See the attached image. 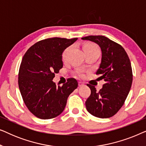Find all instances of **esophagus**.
Listing matches in <instances>:
<instances>
[{
	"instance_id": "esophagus-1",
	"label": "esophagus",
	"mask_w": 146,
	"mask_h": 146,
	"mask_svg": "<svg viewBox=\"0 0 146 146\" xmlns=\"http://www.w3.org/2000/svg\"><path fill=\"white\" fill-rule=\"evenodd\" d=\"M78 86H79L80 87L83 86H84V83H83V82H78Z\"/></svg>"
}]
</instances>
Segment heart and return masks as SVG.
Instances as JSON below:
<instances>
[{"mask_svg":"<svg viewBox=\"0 0 146 146\" xmlns=\"http://www.w3.org/2000/svg\"><path fill=\"white\" fill-rule=\"evenodd\" d=\"M70 50V47L67 48L64 51V52L62 54V58L64 60H65L66 59L68 54L69 51ZM83 50L84 52V53L86 52H92V51H95V50H98V48L94 44L92 43H88L86 44L83 46ZM76 74L78 76L80 77H83L84 74L82 70L81 69H78L76 71Z\"/></svg>","mask_w":146,"mask_h":146,"instance_id":"b5f03b06","label":"heart"}]
</instances>
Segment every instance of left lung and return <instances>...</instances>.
Segmentation results:
<instances>
[{
  "label": "left lung",
  "mask_w": 146,
  "mask_h": 146,
  "mask_svg": "<svg viewBox=\"0 0 146 146\" xmlns=\"http://www.w3.org/2000/svg\"><path fill=\"white\" fill-rule=\"evenodd\" d=\"M82 39L94 42L100 47L101 63L96 74L105 81L99 92L94 86L87 84L91 94L86 101V108L94 116L108 118L119 111L130 90L133 80L130 60L124 48L108 38L88 36Z\"/></svg>",
  "instance_id": "1"
}]
</instances>
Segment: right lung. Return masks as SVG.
<instances>
[{"mask_svg": "<svg viewBox=\"0 0 146 146\" xmlns=\"http://www.w3.org/2000/svg\"><path fill=\"white\" fill-rule=\"evenodd\" d=\"M51 38L29 48L22 60L19 72V86L23 101L32 113L46 119L64 111L69 95L78 87L74 78H68L62 86L52 81L55 73L63 66L64 50L77 40Z\"/></svg>", "mask_w": 146, "mask_h": 146, "instance_id": "1", "label": "right lung"}]
</instances>
